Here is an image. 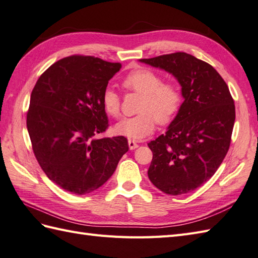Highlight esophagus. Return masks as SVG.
Segmentation results:
<instances>
[{
    "mask_svg": "<svg viewBox=\"0 0 258 258\" xmlns=\"http://www.w3.org/2000/svg\"><path fill=\"white\" fill-rule=\"evenodd\" d=\"M128 147H130V149L133 151V149L139 147V144H137V142L134 140H128Z\"/></svg>",
    "mask_w": 258,
    "mask_h": 258,
    "instance_id": "34e87169",
    "label": "esophagus"
}]
</instances>
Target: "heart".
<instances>
[{"label": "heart", "instance_id": "b5f03b06", "mask_svg": "<svg viewBox=\"0 0 258 258\" xmlns=\"http://www.w3.org/2000/svg\"><path fill=\"white\" fill-rule=\"evenodd\" d=\"M122 87L128 92L141 94L137 114L125 117L115 126L116 133L128 139L141 140L153 133L156 126L169 124L180 110L182 93L175 81H163V77L148 68H136L123 78ZM102 105L107 115H121V99L114 89L102 92Z\"/></svg>", "mask_w": 258, "mask_h": 258}]
</instances>
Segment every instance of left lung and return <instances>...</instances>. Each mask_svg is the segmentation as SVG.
I'll return each instance as SVG.
<instances>
[{
	"instance_id": "obj_1",
	"label": "left lung",
	"mask_w": 258,
	"mask_h": 258,
	"mask_svg": "<svg viewBox=\"0 0 258 258\" xmlns=\"http://www.w3.org/2000/svg\"><path fill=\"white\" fill-rule=\"evenodd\" d=\"M164 69L181 85L184 98L166 134L148 143V178L163 192H191L210 179L229 152L235 121L234 100L211 64L185 52L141 59Z\"/></svg>"
}]
</instances>
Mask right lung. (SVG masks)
I'll use <instances>...</instances> for the list:
<instances>
[{"instance_id":"1","label":"right lung","mask_w":258,"mask_h":258,"mask_svg":"<svg viewBox=\"0 0 258 258\" xmlns=\"http://www.w3.org/2000/svg\"><path fill=\"white\" fill-rule=\"evenodd\" d=\"M121 67L73 55L44 71L32 91L26 124L35 157L52 182L74 195L100 188L128 151L124 136L97 137L109 127L102 92Z\"/></svg>"}]
</instances>
